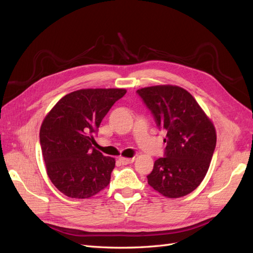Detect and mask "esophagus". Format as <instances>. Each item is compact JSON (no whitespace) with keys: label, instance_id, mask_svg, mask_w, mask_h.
<instances>
[{"label":"esophagus","instance_id":"obj_1","mask_svg":"<svg viewBox=\"0 0 253 253\" xmlns=\"http://www.w3.org/2000/svg\"><path fill=\"white\" fill-rule=\"evenodd\" d=\"M133 161H135V158H131V159H129V158H120V162L124 165L130 164V163L133 162Z\"/></svg>","mask_w":253,"mask_h":253}]
</instances>
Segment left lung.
I'll list each match as a JSON object with an SVG mask.
<instances>
[{
    "mask_svg": "<svg viewBox=\"0 0 253 253\" xmlns=\"http://www.w3.org/2000/svg\"><path fill=\"white\" fill-rule=\"evenodd\" d=\"M137 92L166 132L165 157L154 162L148 184L169 199L189 195L208 173L216 146L215 127L196 99L178 85H151Z\"/></svg>",
    "mask_w": 253,
    "mask_h": 253,
    "instance_id": "left-lung-1",
    "label": "left lung"
}]
</instances>
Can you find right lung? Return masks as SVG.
<instances>
[{
  "mask_svg": "<svg viewBox=\"0 0 253 253\" xmlns=\"http://www.w3.org/2000/svg\"><path fill=\"white\" fill-rule=\"evenodd\" d=\"M126 89H80L66 94L47 113L40 128L46 174L69 198L87 199L110 184L115 159L92 147L112 105Z\"/></svg>",
  "mask_w": 253,
  "mask_h": 253,
  "instance_id": "right-lung-1",
  "label": "right lung"
}]
</instances>
